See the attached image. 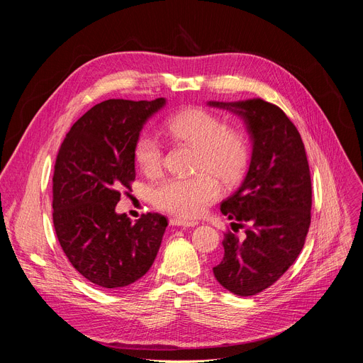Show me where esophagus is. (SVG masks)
<instances>
[{"label": "esophagus", "mask_w": 363, "mask_h": 363, "mask_svg": "<svg viewBox=\"0 0 363 363\" xmlns=\"http://www.w3.org/2000/svg\"><path fill=\"white\" fill-rule=\"evenodd\" d=\"M169 223L172 226H182V228H193V226L199 225V222H196V220H186L182 218H170Z\"/></svg>", "instance_id": "34e87169"}]
</instances>
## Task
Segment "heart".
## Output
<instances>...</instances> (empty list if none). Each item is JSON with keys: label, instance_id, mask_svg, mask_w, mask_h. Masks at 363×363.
<instances>
[{"label": "heart", "instance_id": "1", "mask_svg": "<svg viewBox=\"0 0 363 363\" xmlns=\"http://www.w3.org/2000/svg\"><path fill=\"white\" fill-rule=\"evenodd\" d=\"M170 138L196 147V169H208L225 182L238 178L247 162V143L242 133L226 129L223 121L206 108L182 110L164 122ZM133 156L145 175H156L162 169L163 148L150 132L135 141ZM151 201L164 212L184 219L200 216L204 208L220 196L218 179L201 172L194 177H172L151 188Z\"/></svg>", "mask_w": 363, "mask_h": 363}]
</instances>
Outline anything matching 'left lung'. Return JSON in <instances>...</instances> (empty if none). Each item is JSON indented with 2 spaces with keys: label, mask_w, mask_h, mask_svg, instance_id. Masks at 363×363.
<instances>
[{
  "label": "left lung",
  "mask_w": 363,
  "mask_h": 363,
  "mask_svg": "<svg viewBox=\"0 0 363 363\" xmlns=\"http://www.w3.org/2000/svg\"><path fill=\"white\" fill-rule=\"evenodd\" d=\"M242 121L252 143L247 174L237 191L222 201L231 226L249 225L245 235H223V257L213 268L223 289L255 296L278 281L300 255L311 225L312 184L303 141L279 107L249 99L207 101Z\"/></svg>",
  "instance_id": "1"
}]
</instances>
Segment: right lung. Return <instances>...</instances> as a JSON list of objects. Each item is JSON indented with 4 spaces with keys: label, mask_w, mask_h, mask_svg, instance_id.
<instances>
[{
    "label": "right lung",
    "mask_w": 363,
    "mask_h": 363,
    "mask_svg": "<svg viewBox=\"0 0 363 363\" xmlns=\"http://www.w3.org/2000/svg\"><path fill=\"white\" fill-rule=\"evenodd\" d=\"M166 106L107 100L76 122L59 150L52 178V222L73 268L103 289H123L155 263L167 220L118 213L121 189L135 179L133 147L147 121Z\"/></svg>",
    "instance_id": "1"
}]
</instances>
